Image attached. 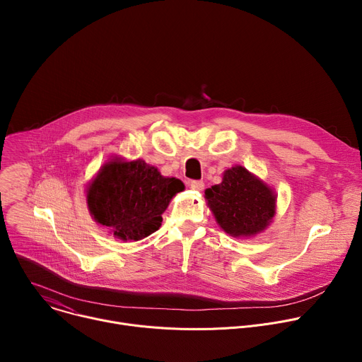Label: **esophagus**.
Instances as JSON below:
<instances>
[{
  "label": "esophagus",
  "instance_id": "1",
  "mask_svg": "<svg viewBox=\"0 0 362 362\" xmlns=\"http://www.w3.org/2000/svg\"><path fill=\"white\" fill-rule=\"evenodd\" d=\"M189 186L193 189V190H197V192H202L204 189V183L202 180H190L189 182Z\"/></svg>",
  "mask_w": 362,
  "mask_h": 362
}]
</instances>
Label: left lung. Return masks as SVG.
I'll use <instances>...</instances> for the list:
<instances>
[{"label":"left lung","mask_w":362,"mask_h":362,"mask_svg":"<svg viewBox=\"0 0 362 362\" xmlns=\"http://www.w3.org/2000/svg\"><path fill=\"white\" fill-rule=\"evenodd\" d=\"M204 197L221 228L232 236H252L264 230L275 215V194L245 168L225 172L219 185Z\"/></svg>","instance_id":"8db88e82"}]
</instances>
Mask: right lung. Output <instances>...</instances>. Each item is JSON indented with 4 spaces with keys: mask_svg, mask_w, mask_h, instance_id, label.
<instances>
[{
    "mask_svg": "<svg viewBox=\"0 0 362 362\" xmlns=\"http://www.w3.org/2000/svg\"><path fill=\"white\" fill-rule=\"evenodd\" d=\"M185 189L143 160H112L103 166L87 190L94 219L113 229L122 240H140L162 225L170 199Z\"/></svg>",
    "mask_w": 362,
    "mask_h": 362,
    "instance_id": "obj_1",
    "label": "right lung"
}]
</instances>
